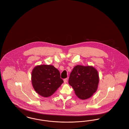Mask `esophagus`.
I'll return each instance as SVG.
<instances>
[{"instance_id":"esophagus-1","label":"esophagus","mask_w":129,"mask_h":129,"mask_svg":"<svg viewBox=\"0 0 129 129\" xmlns=\"http://www.w3.org/2000/svg\"><path fill=\"white\" fill-rule=\"evenodd\" d=\"M67 80H68L67 78H66V79H64V83H67Z\"/></svg>"}]
</instances>
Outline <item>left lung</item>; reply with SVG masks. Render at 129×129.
Returning <instances> with one entry per match:
<instances>
[{"mask_svg": "<svg viewBox=\"0 0 129 129\" xmlns=\"http://www.w3.org/2000/svg\"><path fill=\"white\" fill-rule=\"evenodd\" d=\"M99 82L98 72L92 66H75L69 79V84L81 100L90 98L97 91Z\"/></svg>", "mask_w": 129, "mask_h": 129, "instance_id": "8db88e82", "label": "left lung"}]
</instances>
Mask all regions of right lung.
<instances>
[{
    "label": "right lung",
    "mask_w": 129,
    "mask_h": 129,
    "mask_svg": "<svg viewBox=\"0 0 129 129\" xmlns=\"http://www.w3.org/2000/svg\"><path fill=\"white\" fill-rule=\"evenodd\" d=\"M31 82L34 90L43 97L52 95L63 83L59 71L51 65H40L34 68Z\"/></svg>",
    "instance_id": "1"
}]
</instances>
